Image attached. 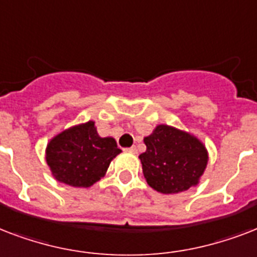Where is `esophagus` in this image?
<instances>
[{
    "label": "esophagus",
    "mask_w": 257,
    "mask_h": 257,
    "mask_svg": "<svg viewBox=\"0 0 257 257\" xmlns=\"http://www.w3.org/2000/svg\"><path fill=\"white\" fill-rule=\"evenodd\" d=\"M127 151H130V153H133V154H137V153H138V150H137V147L135 146L130 147V149H127Z\"/></svg>",
    "instance_id": "obj_1"
}]
</instances>
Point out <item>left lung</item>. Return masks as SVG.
I'll return each mask as SVG.
<instances>
[{"label":"left lung","mask_w":257,"mask_h":257,"mask_svg":"<svg viewBox=\"0 0 257 257\" xmlns=\"http://www.w3.org/2000/svg\"><path fill=\"white\" fill-rule=\"evenodd\" d=\"M143 142L139 156L143 176L157 192L176 194L196 186L208 165V150L200 139L168 124H158Z\"/></svg>","instance_id":"obj_1"}]
</instances>
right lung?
I'll return each mask as SVG.
<instances>
[{
  "mask_svg": "<svg viewBox=\"0 0 257 257\" xmlns=\"http://www.w3.org/2000/svg\"><path fill=\"white\" fill-rule=\"evenodd\" d=\"M120 153L116 141L101 138L95 122L89 120L53 137L45 149V161L56 181L89 188L104 177L111 161Z\"/></svg>",
  "mask_w": 257,
  "mask_h": 257,
  "instance_id": "right-lung-1",
  "label": "right lung"
}]
</instances>
